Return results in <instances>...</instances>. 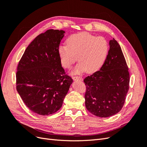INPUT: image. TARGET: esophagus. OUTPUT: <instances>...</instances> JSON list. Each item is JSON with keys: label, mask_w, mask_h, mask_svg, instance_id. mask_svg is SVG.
Masks as SVG:
<instances>
[{"label": "esophagus", "mask_w": 147, "mask_h": 147, "mask_svg": "<svg viewBox=\"0 0 147 147\" xmlns=\"http://www.w3.org/2000/svg\"><path fill=\"white\" fill-rule=\"evenodd\" d=\"M73 80L75 81H82L83 78L82 77H73Z\"/></svg>", "instance_id": "esophagus-1"}]
</instances>
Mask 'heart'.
<instances>
[{
	"instance_id": "heart-1",
	"label": "heart",
	"mask_w": 147,
	"mask_h": 147,
	"mask_svg": "<svg viewBox=\"0 0 147 147\" xmlns=\"http://www.w3.org/2000/svg\"><path fill=\"white\" fill-rule=\"evenodd\" d=\"M67 45L58 48V55L63 67L69 69L78 60L73 74L84 71L95 72L103 65L108 56L109 45L103 37H96L87 32H81L70 36Z\"/></svg>"
}]
</instances>
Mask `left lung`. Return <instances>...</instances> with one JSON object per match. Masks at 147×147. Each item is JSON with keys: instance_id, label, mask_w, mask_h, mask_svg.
I'll return each mask as SVG.
<instances>
[{"instance_id": "left-lung-1", "label": "left lung", "mask_w": 147, "mask_h": 147, "mask_svg": "<svg viewBox=\"0 0 147 147\" xmlns=\"http://www.w3.org/2000/svg\"><path fill=\"white\" fill-rule=\"evenodd\" d=\"M109 45L100 69L84 80L86 108L100 118L113 116L121 110L129 86V74L121 47L114 38Z\"/></svg>"}]
</instances>
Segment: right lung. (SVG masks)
Here are the masks:
<instances>
[{
	"label": "right lung",
	"mask_w": 147,
	"mask_h": 147,
	"mask_svg": "<svg viewBox=\"0 0 147 147\" xmlns=\"http://www.w3.org/2000/svg\"><path fill=\"white\" fill-rule=\"evenodd\" d=\"M64 34L63 30L49 29L38 35L18 65L16 90L25 105L40 115L59 110L73 82L65 75L58 55Z\"/></svg>",
	"instance_id": "1"
}]
</instances>
